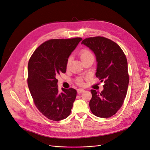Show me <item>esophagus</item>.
<instances>
[{
  "label": "esophagus",
  "instance_id": "34e87169",
  "mask_svg": "<svg viewBox=\"0 0 150 150\" xmlns=\"http://www.w3.org/2000/svg\"><path fill=\"white\" fill-rule=\"evenodd\" d=\"M84 91H85V90L83 89H78V94L82 93H83V92H84Z\"/></svg>",
  "mask_w": 150,
  "mask_h": 150
}]
</instances>
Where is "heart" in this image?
Wrapping results in <instances>:
<instances>
[{"label":"heart","mask_w":150,"mask_h":150,"mask_svg":"<svg viewBox=\"0 0 150 150\" xmlns=\"http://www.w3.org/2000/svg\"><path fill=\"white\" fill-rule=\"evenodd\" d=\"M79 56L81 58V59L82 61H84L86 59L91 57V56H93L92 52H91L89 49H83L82 50H81L79 53ZM71 58H68V59L66 62V66L68 67L70 65L71 63ZM76 83L79 84V85H82L83 84V79L82 78H78L76 79Z\"/></svg>","instance_id":"heart-1"}]
</instances>
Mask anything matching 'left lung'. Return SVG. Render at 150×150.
<instances>
[{"mask_svg":"<svg viewBox=\"0 0 150 150\" xmlns=\"http://www.w3.org/2000/svg\"><path fill=\"white\" fill-rule=\"evenodd\" d=\"M81 44L94 52L98 62L96 76L104 81L101 93L91 89L89 108L98 117L115 115L124 103L129 83L128 62L118 44L101 36L84 39Z\"/></svg>","mask_w":150,"mask_h":150,"instance_id":"left-lung-1","label":"left lung"}]
</instances>
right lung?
Returning a JSON list of instances; mask_svg holds the SVG:
<instances>
[{
	"instance_id": "right-lung-1",
	"label": "right lung",
	"mask_w": 150,
	"mask_h": 150,
	"mask_svg": "<svg viewBox=\"0 0 150 150\" xmlns=\"http://www.w3.org/2000/svg\"><path fill=\"white\" fill-rule=\"evenodd\" d=\"M81 38L52 39L42 43L28 63V84L38 110L52 121L64 120L71 114L77 91L73 88L58 90L56 77L66 72V62Z\"/></svg>"
}]
</instances>
